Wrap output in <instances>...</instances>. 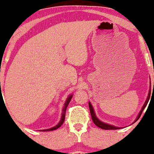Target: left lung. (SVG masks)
Wrapping results in <instances>:
<instances>
[{
  "mask_svg": "<svg viewBox=\"0 0 154 154\" xmlns=\"http://www.w3.org/2000/svg\"><path fill=\"white\" fill-rule=\"evenodd\" d=\"M153 88H154V82H153ZM150 96V90L149 91V93H148V97H147L146 101H145V104H144V105H143V108H142V109H141V111H140V114H139L138 117H137V120H135V121H137V120H138L139 118H140V116H141V115H142V113H143L144 109L145 108V106H146L147 104H148V100H149ZM89 108H90L91 117H92V121H93V123H95L97 127H99V128H102V129H105V130H115V129H119V128H118V127H115V126H113V125H108V124H106V123H103V122L100 121V120H99L97 118V117L95 116V112H94L93 108H92V105H91L90 103H89Z\"/></svg>",
  "mask_w": 154,
  "mask_h": 154,
  "instance_id": "obj_1",
  "label": "left lung"
}]
</instances>
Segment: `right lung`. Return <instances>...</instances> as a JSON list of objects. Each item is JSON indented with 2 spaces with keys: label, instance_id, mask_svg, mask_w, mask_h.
Masks as SVG:
<instances>
[{
  "label": "right lung",
  "instance_id": "obj_1",
  "mask_svg": "<svg viewBox=\"0 0 154 154\" xmlns=\"http://www.w3.org/2000/svg\"><path fill=\"white\" fill-rule=\"evenodd\" d=\"M72 95H71L70 96H69L67 97V100H66L65 103H64V106L63 107V109H62V118H61V120L60 122H59V123H58V125H56V126L53 127V128H49V129H45V130H42V131H54V130H56L57 129V128H59V127L61 126V125H62L64 121V118H65V113H66V109H67V106H68L69 103H70V101L71 100V98H72Z\"/></svg>",
  "mask_w": 154,
  "mask_h": 154
}]
</instances>
